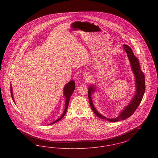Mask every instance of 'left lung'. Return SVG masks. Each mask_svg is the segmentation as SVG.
<instances>
[{"instance_id":"1","label":"left lung","mask_w":158,"mask_h":158,"mask_svg":"<svg viewBox=\"0 0 158 158\" xmlns=\"http://www.w3.org/2000/svg\"><path fill=\"white\" fill-rule=\"evenodd\" d=\"M123 48L125 50V52L127 53L128 58L130 63L133 72L134 73V75L135 76L136 90H135V97H133L131 102L124 108V109L123 110L120 115L117 117L114 118H108L102 115L100 113H98V111L95 109L94 105L92 98H91V95L92 93L95 92V88L94 86L91 85L88 89V98H89V102L92 111L99 118L104 119L105 120L109 121L110 122H116V121H119L121 120H124L128 118V117H130L131 115H133V114L135 112L139 105H140L145 92L144 75L140 69V66L139 60L134 55L131 48L128 45L124 44Z\"/></svg>"}]
</instances>
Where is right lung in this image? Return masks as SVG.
Segmentation results:
<instances>
[{
	"instance_id": "right-lung-1",
	"label": "right lung",
	"mask_w": 158,
	"mask_h": 158,
	"mask_svg": "<svg viewBox=\"0 0 158 158\" xmlns=\"http://www.w3.org/2000/svg\"><path fill=\"white\" fill-rule=\"evenodd\" d=\"M75 89V83L73 81H71L69 82L64 87V95L66 97V102H65V108H64V112L63 113V114L61 115V116L60 117V118H59L57 120L54 121L52 123L50 124H53L54 123L59 121L60 120L61 118H63V117L64 116V115L66 114L67 110H68V105H69V100L70 98L71 97L73 91ZM10 94H11V96L12 99L14 101V102H15L14 101V96H13V92H12V86H10Z\"/></svg>"
}]
</instances>
